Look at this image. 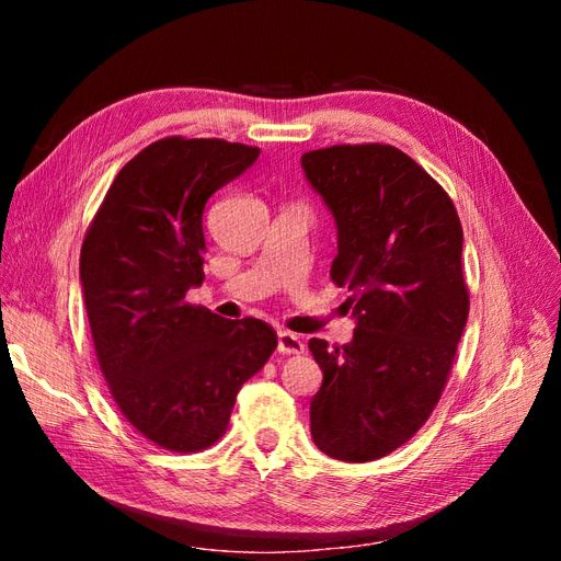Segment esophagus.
<instances>
[{"label":"esophagus","instance_id":"esophagus-1","mask_svg":"<svg viewBox=\"0 0 561 561\" xmlns=\"http://www.w3.org/2000/svg\"><path fill=\"white\" fill-rule=\"evenodd\" d=\"M278 353H283V355L304 353V339L293 332H287V330H280L278 332Z\"/></svg>","mask_w":561,"mask_h":561}]
</instances>
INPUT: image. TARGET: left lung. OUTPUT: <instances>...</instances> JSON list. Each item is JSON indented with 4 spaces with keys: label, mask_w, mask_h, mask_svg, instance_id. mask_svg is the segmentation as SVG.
Here are the masks:
<instances>
[{
    "label": "left lung",
    "mask_w": 561,
    "mask_h": 561,
    "mask_svg": "<svg viewBox=\"0 0 561 561\" xmlns=\"http://www.w3.org/2000/svg\"><path fill=\"white\" fill-rule=\"evenodd\" d=\"M301 168L336 219L330 278L358 318L346 346L309 342L322 369L311 435L339 461H377L416 435L447 386L470 311L461 219L393 145L313 149Z\"/></svg>",
    "instance_id": "left-lung-1"
}]
</instances>
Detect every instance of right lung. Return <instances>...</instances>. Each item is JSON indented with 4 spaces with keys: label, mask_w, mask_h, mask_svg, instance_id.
Segmentation results:
<instances>
[{
    "label": "right lung",
    "mask_w": 561,
    "mask_h": 561,
    "mask_svg": "<svg viewBox=\"0 0 561 561\" xmlns=\"http://www.w3.org/2000/svg\"><path fill=\"white\" fill-rule=\"evenodd\" d=\"M260 147L171 135L114 178L83 236L79 274L100 371L118 412L178 454L213 447L241 386L278 346L257 318L186 301L203 283V210L257 161Z\"/></svg>",
    "instance_id": "obj_1"
}]
</instances>
